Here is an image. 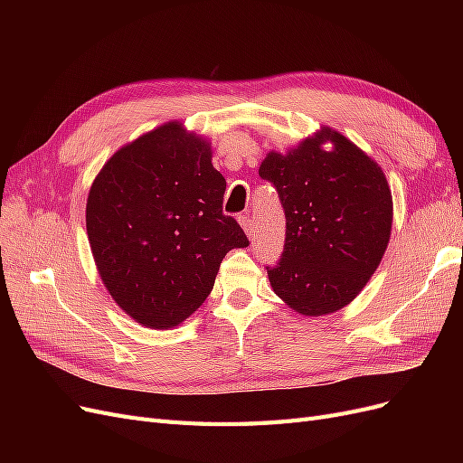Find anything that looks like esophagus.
<instances>
[{
	"mask_svg": "<svg viewBox=\"0 0 463 463\" xmlns=\"http://www.w3.org/2000/svg\"><path fill=\"white\" fill-rule=\"evenodd\" d=\"M240 223H241V228L245 230V233H247V237H253L255 235V223H253V220L249 218V214H241L240 216Z\"/></svg>",
	"mask_w": 463,
	"mask_h": 463,
	"instance_id": "34e87169",
	"label": "esophagus"
}]
</instances>
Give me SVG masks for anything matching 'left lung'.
<instances>
[{
    "label": "left lung",
    "instance_id": "left-lung-1",
    "mask_svg": "<svg viewBox=\"0 0 463 463\" xmlns=\"http://www.w3.org/2000/svg\"><path fill=\"white\" fill-rule=\"evenodd\" d=\"M259 175L276 187L286 213L282 259L266 269L274 293L305 317L344 309L390 241L394 210L383 167L342 133L320 128L286 154L270 150Z\"/></svg>",
    "mask_w": 463,
    "mask_h": 463
}]
</instances>
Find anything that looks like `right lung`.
<instances>
[{
  "mask_svg": "<svg viewBox=\"0 0 463 463\" xmlns=\"http://www.w3.org/2000/svg\"><path fill=\"white\" fill-rule=\"evenodd\" d=\"M213 145L167 121L121 146L94 177L87 233L106 289L138 325L167 330L214 288L228 250L249 240L223 216Z\"/></svg>",
  "mask_w": 463,
  "mask_h": 463,
  "instance_id": "add662e5",
  "label": "right lung"
}]
</instances>
